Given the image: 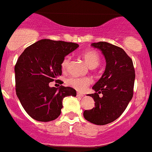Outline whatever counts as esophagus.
<instances>
[{
    "instance_id": "34e87169",
    "label": "esophagus",
    "mask_w": 152,
    "mask_h": 152,
    "mask_svg": "<svg viewBox=\"0 0 152 152\" xmlns=\"http://www.w3.org/2000/svg\"><path fill=\"white\" fill-rule=\"evenodd\" d=\"M77 97H80V98H82L84 97V95L81 93H77Z\"/></svg>"
}]
</instances>
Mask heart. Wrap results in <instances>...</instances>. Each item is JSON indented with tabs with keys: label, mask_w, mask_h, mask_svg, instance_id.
I'll use <instances>...</instances> for the list:
<instances>
[{
	"label": "heart",
	"mask_w": 152,
	"mask_h": 152,
	"mask_svg": "<svg viewBox=\"0 0 152 152\" xmlns=\"http://www.w3.org/2000/svg\"><path fill=\"white\" fill-rule=\"evenodd\" d=\"M85 63L90 68H96L100 62V56L96 51L86 50L82 53ZM71 57V56H66L61 62V68L63 71H67L70 67ZM67 84L71 87L74 88L78 91H84L91 84V79L88 77H71L67 78Z\"/></svg>",
	"instance_id": "obj_1"
}]
</instances>
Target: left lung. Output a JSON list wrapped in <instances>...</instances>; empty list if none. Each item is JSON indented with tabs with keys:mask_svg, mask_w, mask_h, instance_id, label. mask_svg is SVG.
<instances>
[{
	"mask_svg": "<svg viewBox=\"0 0 152 152\" xmlns=\"http://www.w3.org/2000/svg\"><path fill=\"white\" fill-rule=\"evenodd\" d=\"M99 49L106 61V70L92 88L95 107L85 110L86 120L96 125H105L119 118L134 95L135 71L133 61L119 46L106 42L91 43ZM100 94L101 96H99Z\"/></svg>",
	"mask_w": 152,
	"mask_h": 152,
	"instance_id": "obj_1",
	"label": "left lung"
}]
</instances>
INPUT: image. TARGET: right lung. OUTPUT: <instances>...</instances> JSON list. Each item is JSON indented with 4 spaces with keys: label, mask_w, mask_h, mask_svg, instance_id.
I'll return each instance as SVG.
<instances>
[{
    "label": "right lung",
    "mask_w": 152,
    "mask_h": 152,
    "mask_svg": "<svg viewBox=\"0 0 152 152\" xmlns=\"http://www.w3.org/2000/svg\"><path fill=\"white\" fill-rule=\"evenodd\" d=\"M77 43L41 39L28 46L15 66V91L24 110L32 119L49 122L61 113L64 98L76 96L73 88L50 87L62 75L61 62L78 47Z\"/></svg>",
    "instance_id": "right-lung-1"
}]
</instances>
